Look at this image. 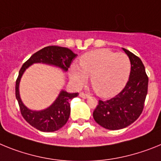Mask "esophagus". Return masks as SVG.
Instances as JSON below:
<instances>
[{"instance_id": "34e87169", "label": "esophagus", "mask_w": 161, "mask_h": 161, "mask_svg": "<svg viewBox=\"0 0 161 161\" xmlns=\"http://www.w3.org/2000/svg\"><path fill=\"white\" fill-rule=\"evenodd\" d=\"M79 96H80L81 98H82V99H86V98L89 97L88 95L84 94V93H82V92H81L80 94H79Z\"/></svg>"}]
</instances>
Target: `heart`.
<instances>
[{"instance_id": "heart-1", "label": "heart", "mask_w": 161, "mask_h": 161, "mask_svg": "<svg viewBox=\"0 0 161 161\" xmlns=\"http://www.w3.org/2000/svg\"><path fill=\"white\" fill-rule=\"evenodd\" d=\"M79 65L69 67V76L73 84L80 87L91 76L93 88L104 98L113 97L121 92L129 80L131 70L128 56L104 48L83 54Z\"/></svg>"}]
</instances>
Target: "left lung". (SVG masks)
<instances>
[{
    "label": "left lung",
    "instance_id": "obj_1",
    "mask_svg": "<svg viewBox=\"0 0 161 161\" xmlns=\"http://www.w3.org/2000/svg\"><path fill=\"white\" fill-rule=\"evenodd\" d=\"M130 60L129 81L119 94L106 101L99 100L93 117L105 129L116 130L125 128L135 122L142 114L147 94L148 78L140 58L123 48Z\"/></svg>",
    "mask_w": 161,
    "mask_h": 161
}]
</instances>
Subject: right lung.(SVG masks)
Instances as JSON below:
<instances>
[{
  "label": "right lung",
  "mask_w": 161,
  "mask_h": 161,
  "mask_svg": "<svg viewBox=\"0 0 161 161\" xmlns=\"http://www.w3.org/2000/svg\"><path fill=\"white\" fill-rule=\"evenodd\" d=\"M76 57L77 54L68 47L48 46L36 52L22 65L15 86L16 99L22 117L36 129L43 132H53L63 127L70 114L69 100L77 97L79 93H69L65 90H61L57 99L50 106L41 110L30 109L23 104L19 93V84L22 75L26 69L36 63L53 65L66 72Z\"/></svg>",
  "instance_id": "obj_1"
}]
</instances>
